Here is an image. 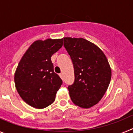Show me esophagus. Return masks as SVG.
<instances>
[{
	"label": "esophagus",
	"mask_w": 133,
	"mask_h": 133,
	"mask_svg": "<svg viewBox=\"0 0 133 133\" xmlns=\"http://www.w3.org/2000/svg\"><path fill=\"white\" fill-rule=\"evenodd\" d=\"M59 76H60V77H61V78L63 79V74H60Z\"/></svg>",
	"instance_id": "esophagus-1"
}]
</instances>
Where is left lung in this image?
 Segmentation results:
<instances>
[{
	"instance_id": "obj_1",
	"label": "left lung",
	"mask_w": 133,
	"mask_h": 133,
	"mask_svg": "<svg viewBox=\"0 0 133 133\" xmlns=\"http://www.w3.org/2000/svg\"><path fill=\"white\" fill-rule=\"evenodd\" d=\"M64 46L75 69V82L69 86L72 103L89 109L101 100L111 79V69L104 52L83 38L64 37Z\"/></svg>"
}]
</instances>
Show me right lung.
<instances>
[{"mask_svg": "<svg viewBox=\"0 0 133 133\" xmlns=\"http://www.w3.org/2000/svg\"><path fill=\"white\" fill-rule=\"evenodd\" d=\"M63 44V38L37 40L21 58L15 73V87L30 106L44 109L55 101L63 81L54 72L51 56Z\"/></svg>", "mask_w": 133, "mask_h": 133, "instance_id": "add662e5", "label": "right lung"}]
</instances>
